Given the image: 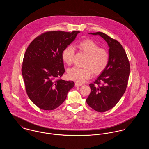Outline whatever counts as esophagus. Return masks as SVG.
Returning a JSON list of instances; mask_svg holds the SVG:
<instances>
[{
	"label": "esophagus",
	"instance_id": "esophagus-1",
	"mask_svg": "<svg viewBox=\"0 0 149 149\" xmlns=\"http://www.w3.org/2000/svg\"><path fill=\"white\" fill-rule=\"evenodd\" d=\"M75 86H77V87H78V86H81L83 84H79V83H76L75 84Z\"/></svg>",
	"mask_w": 149,
	"mask_h": 149
}]
</instances>
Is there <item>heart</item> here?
I'll return each instance as SVG.
<instances>
[{"mask_svg":"<svg viewBox=\"0 0 149 149\" xmlns=\"http://www.w3.org/2000/svg\"><path fill=\"white\" fill-rule=\"evenodd\" d=\"M77 47L86 56L84 63V68L74 66L68 71V77L70 80L82 83L89 79L92 75H99L105 70L109 62V54L104 49L100 48L99 45L91 40H85L78 43ZM75 54L74 48L69 46L63 52V58L69 65L73 62Z\"/></svg>","mask_w":149,"mask_h":149,"instance_id":"1","label":"heart"}]
</instances>
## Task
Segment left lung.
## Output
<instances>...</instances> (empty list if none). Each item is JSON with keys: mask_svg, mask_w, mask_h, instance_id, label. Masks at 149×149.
<instances>
[{"mask_svg": "<svg viewBox=\"0 0 149 149\" xmlns=\"http://www.w3.org/2000/svg\"><path fill=\"white\" fill-rule=\"evenodd\" d=\"M89 34L100 36L109 47L108 64L94 84H89L91 92L86 100L93 109L104 112L115 106L125 92L130 66L126 53L120 43L103 32Z\"/></svg>", "mask_w": 149, "mask_h": 149, "instance_id": "1", "label": "left lung"}]
</instances>
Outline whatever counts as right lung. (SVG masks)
<instances>
[{"label":"right lung","mask_w":149,"mask_h":149,"mask_svg":"<svg viewBox=\"0 0 149 149\" xmlns=\"http://www.w3.org/2000/svg\"><path fill=\"white\" fill-rule=\"evenodd\" d=\"M79 33L46 32L34 39L26 50L22 67L26 90L31 100L42 109L60 106L75 85L72 81L57 79L65 71L63 51Z\"/></svg>","instance_id":"obj_1"}]
</instances>
